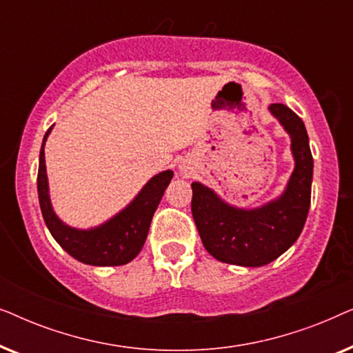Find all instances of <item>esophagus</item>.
Returning a JSON list of instances; mask_svg holds the SVG:
<instances>
[{"instance_id": "esophagus-1", "label": "esophagus", "mask_w": 353, "mask_h": 353, "mask_svg": "<svg viewBox=\"0 0 353 353\" xmlns=\"http://www.w3.org/2000/svg\"><path fill=\"white\" fill-rule=\"evenodd\" d=\"M180 172L181 173H186V167L185 165H180Z\"/></svg>"}]
</instances>
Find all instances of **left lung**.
<instances>
[{
	"instance_id": "8db88e82",
	"label": "left lung",
	"mask_w": 353,
	"mask_h": 353,
	"mask_svg": "<svg viewBox=\"0 0 353 353\" xmlns=\"http://www.w3.org/2000/svg\"><path fill=\"white\" fill-rule=\"evenodd\" d=\"M268 110L291 138L294 157V170L276 199L255 209H241L199 181L191 185L192 219L205 250L220 262L263 267L286 252L305 225L313 178L305 125L284 104H270Z\"/></svg>"
}]
</instances>
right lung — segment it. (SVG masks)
Returning <instances> with one entry per match:
<instances>
[{
  "instance_id": "1",
  "label": "right lung",
  "mask_w": 353,
  "mask_h": 353,
  "mask_svg": "<svg viewBox=\"0 0 353 353\" xmlns=\"http://www.w3.org/2000/svg\"><path fill=\"white\" fill-rule=\"evenodd\" d=\"M52 127L48 130L40 149V165H38V199L45 223L56 239V243L67 254L81 263L94 267H117L137 257L146 243L149 226L154 212L172 181L173 172L163 170L154 175L130 204L94 228L80 230L64 223L56 215L50 199L48 186L45 144Z\"/></svg>"
}]
</instances>
